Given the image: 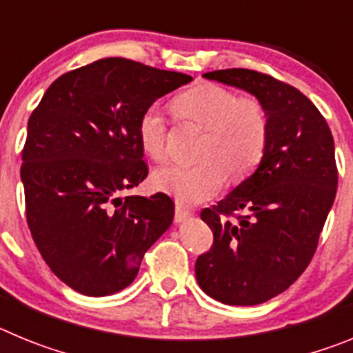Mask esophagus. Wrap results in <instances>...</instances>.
Returning a JSON list of instances; mask_svg holds the SVG:
<instances>
[{"label":"esophagus","mask_w":353,"mask_h":353,"mask_svg":"<svg viewBox=\"0 0 353 353\" xmlns=\"http://www.w3.org/2000/svg\"><path fill=\"white\" fill-rule=\"evenodd\" d=\"M191 215H192V212L189 210V208H185L183 205L176 203V207H174V221H176V223H183V221L189 219Z\"/></svg>","instance_id":"esophagus-1"}]
</instances>
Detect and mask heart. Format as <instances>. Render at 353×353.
I'll list each match as a JSON object with an SVG mask.
<instances>
[{"mask_svg": "<svg viewBox=\"0 0 353 353\" xmlns=\"http://www.w3.org/2000/svg\"><path fill=\"white\" fill-rule=\"evenodd\" d=\"M182 120L207 129L199 146L198 164H168L155 171L157 189L176 201L196 205L214 198L226 182L248 176L263 159L269 120L256 99H244L217 84H199L174 102ZM141 148L155 161L168 155V120L159 105H148L138 121Z\"/></svg>", "mask_w": 353, "mask_h": 353, "instance_id": "heart-1", "label": "heart"}]
</instances>
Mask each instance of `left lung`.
<instances>
[{
	"label": "left lung",
	"mask_w": 353,
	"mask_h": 353,
	"mask_svg": "<svg viewBox=\"0 0 353 353\" xmlns=\"http://www.w3.org/2000/svg\"><path fill=\"white\" fill-rule=\"evenodd\" d=\"M203 77L254 95L269 120L256 171L201 212L214 245L196 260L207 295L228 305H256L290 288L316 251L338 189L334 139L316 105L290 84L248 68ZM230 214L237 219L226 220Z\"/></svg>",
	"instance_id": "obj_1"
}]
</instances>
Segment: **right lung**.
<instances>
[{"label": "right lung", "mask_w": 353, "mask_h": 353, "mask_svg": "<svg viewBox=\"0 0 353 353\" xmlns=\"http://www.w3.org/2000/svg\"><path fill=\"white\" fill-rule=\"evenodd\" d=\"M180 72L104 58L60 76L28 121L21 180L28 226L49 269L72 290L127 288L173 223L170 196H125L148 174L138 121L191 83Z\"/></svg>", "instance_id": "obj_1"}]
</instances>
